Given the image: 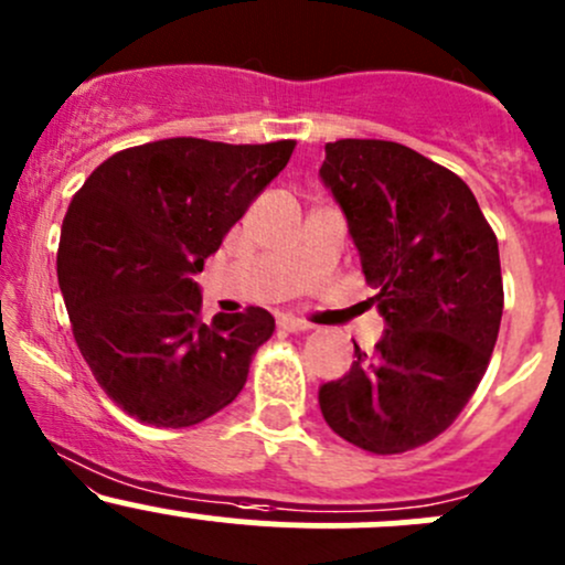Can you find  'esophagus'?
<instances>
[{"mask_svg":"<svg viewBox=\"0 0 565 565\" xmlns=\"http://www.w3.org/2000/svg\"><path fill=\"white\" fill-rule=\"evenodd\" d=\"M278 328H281V330H287V332H308V330H311V324H308L306 319L281 317V319H278Z\"/></svg>","mask_w":565,"mask_h":565,"instance_id":"34e87169","label":"esophagus"}]
</instances>
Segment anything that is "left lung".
<instances>
[{
    "instance_id": "1",
    "label": "left lung",
    "mask_w": 565,
    "mask_h": 565,
    "mask_svg": "<svg viewBox=\"0 0 565 565\" xmlns=\"http://www.w3.org/2000/svg\"><path fill=\"white\" fill-rule=\"evenodd\" d=\"M319 175L343 207L371 302L387 322L373 354L322 384L341 438L401 455L441 436L482 382L503 313L498 241L460 175L392 140H335Z\"/></svg>"
}]
</instances>
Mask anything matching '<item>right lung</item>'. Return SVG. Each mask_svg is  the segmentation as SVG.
Masks as SVG:
<instances>
[{"instance_id":"add662e5","label":"right lung","mask_w":565,"mask_h":565,"mask_svg":"<svg viewBox=\"0 0 565 565\" xmlns=\"http://www.w3.org/2000/svg\"><path fill=\"white\" fill-rule=\"evenodd\" d=\"M292 151L295 140H153L113 153L75 192L58 287L83 360L129 417L189 427L243 390L276 319L252 306L205 324L194 273Z\"/></svg>"}]
</instances>
